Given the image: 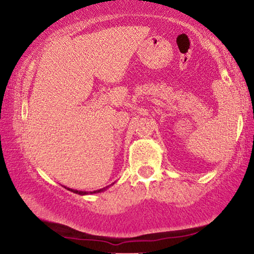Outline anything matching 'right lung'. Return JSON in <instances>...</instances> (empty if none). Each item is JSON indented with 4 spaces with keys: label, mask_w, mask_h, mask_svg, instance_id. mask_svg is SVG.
I'll list each match as a JSON object with an SVG mask.
<instances>
[{
    "label": "right lung",
    "mask_w": 254,
    "mask_h": 254,
    "mask_svg": "<svg viewBox=\"0 0 254 254\" xmlns=\"http://www.w3.org/2000/svg\"><path fill=\"white\" fill-rule=\"evenodd\" d=\"M69 190H71V192H74V193H77V194H81V195H84V194H86V192H82V190H70V189H68ZM100 190H95V192L93 193H96V192H100ZM92 193V192H91Z\"/></svg>",
    "instance_id": "obj_1"
}]
</instances>
